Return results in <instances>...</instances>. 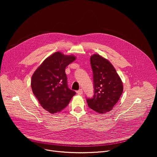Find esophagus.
Returning <instances> with one entry per match:
<instances>
[{
	"mask_svg": "<svg viewBox=\"0 0 157 157\" xmlns=\"http://www.w3.org/2000/svg\"><path fill=\"white\" fill-rule=\"evenodd\" d=\"M77 93H78V94H79V95H81V94H82V89H79V90L77 91Z\"/></svg>",
	"mask_w": 157,
	"mask_h": 157,
	"instance_id": "34e87169",
	"label": "esophagus"
}]
</instances>
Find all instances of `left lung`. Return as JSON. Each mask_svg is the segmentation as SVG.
<instances>
[{"mask_svg": "<svg viewBox=\"0 0 157 157\" xmlns=\"http://www.w3.org/2000/svg\"><path fill=\"white\" fill-rule=\"evenodd\" d=\"M93 72L94 96L87 98L89 108L103 114L112 110L123 92L122 80L116 69L107 59L98 54L90 58Z\"/></svg>", "mask_w": 157, "mask_h": 157, "instance_id": "8db88e82", "label": "left lung"}]
</instances>
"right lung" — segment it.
I'll use <instances>...</instances> for the list:
<instances>
[{
	"mask_svg": "<svg viewBox=\"0 0 157 157\" xmlns=\"http://www.w3.org/2000/svg\"><path fill=\"white\" fill-rule=\"evenodd\" d=\"M75 59L73 55L57 52L44 59L32 75L33 93L41 107L51 114L64 109L76 94L68 88L65 73L66 67Z\"/></svg>",
	"mask_w": 157,
	"mask_h": 157,
	"instance_id": "right-lung-1",
	"label": "right lung"
}]
</instances>
